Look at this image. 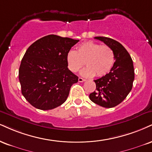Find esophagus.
I'll use <instances>...</instances> for the list:
<instances>
[{"mask_svg": "<svg viewBox=\"0 0 152 152\" xmlns=\"http://www.w3.org/2000/svg\"><path fill=\"white\" fill-rule=\"evenodd\" d=\"M86 80L84 79V78H81V77H79L78 78V82H83V81H85Z\"/></svg>", "mask_w": 152, "mask_h": 152, "instance_id": "obj_1", "label": "esophagus"}]
</instances>
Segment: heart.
I'll return each mask as SVG.
<instances>
[{"instance_id":"b5f03b06","label":"heart","mask_w":152,"mask_h":152,"mask_svg":"<svg viewBox=\"0 0 152 152\" xmlns=\"http://www.w3.org/2000/svg\"><path fill=\"white\" fill-rule=\"evenodd\" d=\"M115 61V56L110 47L94 42L82 43L76 52L70 50L66 54L67 66L71 72H77L86 62L87 67L81 72L86 77L105 76L112 69Z\"/></svg>"}]
</instances>
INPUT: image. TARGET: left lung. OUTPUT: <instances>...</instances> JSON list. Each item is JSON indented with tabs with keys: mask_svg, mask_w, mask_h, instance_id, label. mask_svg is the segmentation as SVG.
Listing matches in <instances>:
<instances>
[{
	"mask_svg": "<svg viewBox=\"0 0 152 152\" xmlns=\"http://www.w3.org/2000/svg\"><path fill=\"white\" fill-rule=\"evenodd\" d=\"M94 38L113 49L115 61L108 74L94 80L96 90L89 95V98L97 105L110 108L122 103L132 88L134 79L133 61L128 52L116 40L105 37Z\"/></svg>",
	"mask_w": 152,
	"mask_h": 152,
	"instance_id": "left-lung-1",
	"label": "left lung"
}]
</instances>
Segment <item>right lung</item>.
I'll return each instance as SVG.
<instances>
[{"mask_svg":"<svg viewBox=\"0 0 152 152\" xmlns=\"http://www.w3.org/2000/svg\"><path fill=\"white\" fill-rule=\"evenodd\" d=\"M79 40L49 34L27 49L19 69L22 94L36 108L47 110L66 100L78 77L68 69L66 54Z\"/></svg>","mask_w":152,"mask_h":152,"instance_id":"add662e5","label":"right lung"}]
</instances>
